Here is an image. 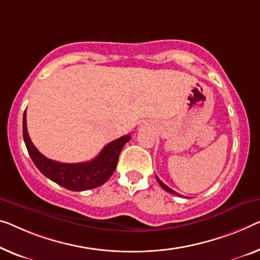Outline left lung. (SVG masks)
<instances>
[{"label":"left lung","mask_w":260,"mask_h":260,"mask_svg":"<svg viewBox=\"0 0 260 260\" xmlns=\"http://www.w3.org/2000/svg\"><path fill=\"white\" fill-rule=\"evenodd\" d=\"M156 180H157V182H158V184H160V185H161V187H162V188H164L166 191H168V192H170V193H173V195H176V196H182V195H180V193H177L176 191H174V190H172V189H170V188L168 187V185H166V184L164 183V182H162V181H161L160 179H158V177H157V176H156Z\"/></svg>","instance_id":"obj_1"}]
</instances>
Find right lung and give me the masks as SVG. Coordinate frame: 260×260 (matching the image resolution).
<instances>
[{
    "label": "right lung",
    "instance_id": "add662e5",
    "mask_svg": "<svg viewBox=\"0 0 260 260\" xmlns=\"http://www.w3.org/2000/svg\"><path fill=\"white\" fill-rule=\"evenodd\" d=\"M23 139L31 160L38 170L57 184L72 191H83L99 187L110 179L117 168L119 155L131 135H125L104 147L98 156L80 164H61L45 157L31 142L26 129V113L23 114Z\"/></svg>",
    "mask_w": 260,
    "mask_h": 260
}]
</instances>
